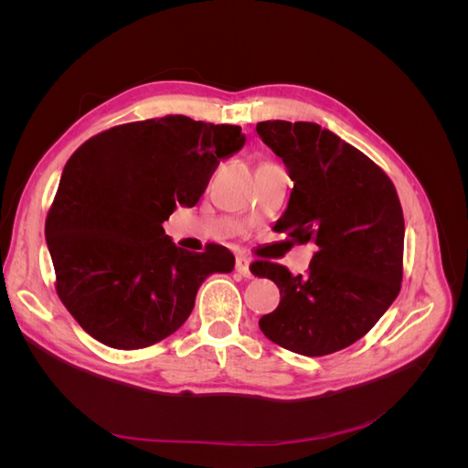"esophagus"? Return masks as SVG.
Segmentation results:
<instances>
[{"mask_svg":"<svg viewBox=\"0 0 468 468\" xmlns=\"http://www.w3.org/2000/svg\"><path fill=\"white\" fill-rule=\"evenodd\" d=\"M236 271L239 275L244 277H251V271H250V260L246 256H238L236 258Z\"/></svg>","mask_w":468,"mask_h":468,"instance_id":"34e87169","label":"esophagus"}]
</instances>
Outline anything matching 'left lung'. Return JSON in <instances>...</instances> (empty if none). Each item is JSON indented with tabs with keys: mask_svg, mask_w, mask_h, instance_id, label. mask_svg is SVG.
<instances>
[{
	"mask_svg": "<svg viewBox=\"0 0 468 468\" xmlns=\"http://www.w3.org/2000/svg\"><path fill=\"white\" fill-rule=\"evenodd\" d=\"M258 134L294 181L273 230L314 242L308 273L258 261L281 303L260 320L265 337L306 357L356 344L400 292L404 215L394 183L363 152L314 122L263 121Z\"/></svg>",
	"mask_w": 468,
	"mask_h": 468,
	"instance_id": "8db88e82",
	"label": "left lung"
}]
</instances>
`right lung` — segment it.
Here are the masks:
<instances>
[{
    "mask_svg": "<svg viewBox=\"0 0 468 468\" xmlns=\"http://www.w3.org/2000/svg\"><path fill=\"white\" fill-rule=\"evenodd\" d=\"M244 143L239 126L169 115L112 126L69 155L45 236L56 292L97 342H162L189 318L203 281L232 271L229 250L177 248L162 222L179 205L195 207Z\"/></svg>",
    "mask_w": 468,
    "mask_h": 468,
    "instance_id": "1",
    "label": "right lung"
}]
</instances>
